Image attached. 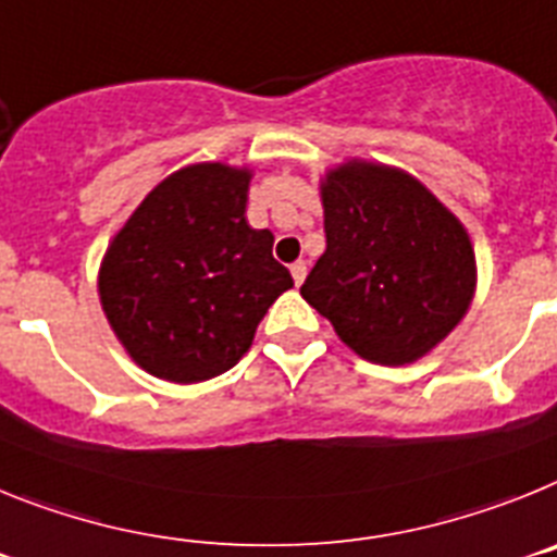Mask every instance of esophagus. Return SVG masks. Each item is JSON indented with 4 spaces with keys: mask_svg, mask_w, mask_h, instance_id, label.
I'll use <instances>...</instances> for the list:
<instances>
[{
    "mask_svg": "<svg viewBox=\"0 0 557 557\" xmlns=\"http://www.w3.org/2000/svg\"><path fill=\"white\" fill-rule=\"evenodd\" d=\"M306 274H308V265H306V260H297V263L292 265V277H294V283H297V285H302V280H306Z\"/></svg>",
    "mask_w": 557,
    "mask_h": 557,
    "instance_id": "1",
    "label": "esophagus"
}]
</instances>
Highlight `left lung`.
<instances>
[{"label":"left lung","mask_w":557,"mask_h":557,"mask_svg":"<svg viewBox=\"0 0 557 557\" xmlns=\"http://www.w3.org/2000/svg\"><path fill=\"white\" fill-rule=\"evenodd\" d=\"M327 246L299 294L356 356L423 359L462 322L476 255L462 221L412 173L345 159L319 182Z\"/></svg>","instance_id":"1"}]
</instances>
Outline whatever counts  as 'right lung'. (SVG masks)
I'll use <instances>...</instances> for the list:
<instances>
[{"mask_svg": "<svg viewBox=\"0 0 557 557\" xmlns=\"http://www.w3.org/2000/svg\"><path fill=\"white\" fill-rule=\"evenodd\" d=\"M251 171L196 162L162 178L111 238L98 294L134 364L171 384L232 370L294 285L274 235L246 221Z\"/></svg>", "mask_w": 557, "mask_h": 557, "instance_id": "add662e5", "label": "right lung"}]
</instances>
